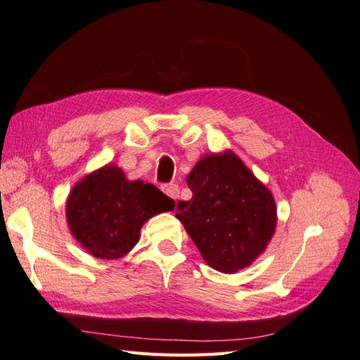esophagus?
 Masks as SVG:
<instances>
[{"instance_id":"34e87169","label":"esophagus","mask_w":360,"mask_h":360,"mask_svg":"<svg viewBox=\"0 0 360 360\" xmlns=\"http://www.w3.org/2000/svg\"><path fill=\"white\" fill-rule=\"evenodd\" d=\"M162 191L165 192L169 198L172 200H177L179 198V186L177 184H163L162 186Z\"/></svg>"}]
</instances>
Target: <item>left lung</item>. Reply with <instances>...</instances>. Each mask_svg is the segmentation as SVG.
I'll use <instances>...</instances> for the list:
<instances>
[{"label": "left lung", "mask_w": 360, "mask_h": 360, "mask_svg": "<svg viewBox=\"0 0 360 360\" xmlns=\"http://www.w3.org/2000/svg\"><path fill=\"white\" fill-rule=\"evenodd\" d=\"M189 201L177 219L214 270L236 274L264 252L275 234L274 195L234 151L204 155L186 177Z\"/></svg>", "instance_id": "left-lung-1"}]
</instances>
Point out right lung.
Returning a JSON list of instances; mask_svg holds the SVG:
<instances>
[{"label": "right lung", "mask_w": 360, "mask_h": 360, "mask_svg": "<svg viewBox=\"0 0 360 360\" xmlns=\"http://www.w3.org/2000/svg\"><path fill=\"white\" fill-rule=\"evenodd\" d=\"M174 200L155 184L130 181L114 163L96 169L72 188L66 221L75 240L99 259H118L135 248L141 226L174 210Z\"/></svg>", "instance_id": "obj_1"}]
</instances>
